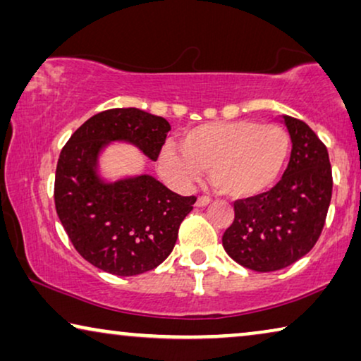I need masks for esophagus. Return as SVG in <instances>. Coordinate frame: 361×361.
I'll return each instance as SVG.
<instances>
[{
  "instance_id": "34e87169",
  "label": "esophagus",
  "mask_w": 361,
  "mask_h": 361,
  "mask_svg": "<svg viewBox=\"0 0 361 361\" xmlns=\"http://www.w3.org/2000/svg\"><path fill=\"white\" fill-rule=\"evenodd\" d=\"M212 202V199H209V197H199V199L195 200V205L197 207H207Z\"/></svg>"
}]
</instances>
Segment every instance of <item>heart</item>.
Instances as JSON below:
<instances>
[{"instance_id":"b5f03b06","label":"heart","mask_w":361,"mask_h":361,"mask_svg":"<svg viewBox=\"0 0 361 361\" xmlns=\"http://www.w3.org/2000/svg\"><path fill=\"white\" fill-rule=\"evenodd\" d=\"M288 156L289 136L278 125H259L253 120L215 121L185 130L179 147L166 145L157 167L179 189L195 184L209 169L215 190L246 199L268 190L278 180Z\"/></svg>"}]
</instances>
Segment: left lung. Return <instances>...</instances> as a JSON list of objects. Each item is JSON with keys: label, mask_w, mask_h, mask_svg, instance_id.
I'll return each instance as SVG.
<instances>
[{"label": "left lung", "mask_w": 361, "mask_h": 361, "mask_svg": "<svg viewBox=\"0 0 361 361\" xmlns=\"http://www.w3.org/2000/svg\"><path fill=\"white\" fill-rule=\"evenodd\" d=\"M281 118L293 142L283 179L269 192L236 200L221 238L231 259L259 273L283 269L312 250L332 199L327 147L304 121Z\"/></svg>", "instance_id": "8db88e82"}]
</instances>
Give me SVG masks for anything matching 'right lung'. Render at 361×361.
<instances>
[{
  "mask_svg": "<svg viewBox=\"0 0 361 361\" xmlns=\"http://www.w3.org/2000/svg\"><path fill=\"white\" fill-rule=\"evenodd\" d=\"M171 125L140 108H111L88 118L57 161L54 200L72 245L88 263L116 276H135L171 255L195 197H182L149 174L110 180L100 157L126 142L156 161Z\"/></svg>",
  "mask_w": 361,
  "mask_h": 361,
  "instance_id": "1",
  "label": "right lung"
}]
</instances>
